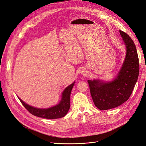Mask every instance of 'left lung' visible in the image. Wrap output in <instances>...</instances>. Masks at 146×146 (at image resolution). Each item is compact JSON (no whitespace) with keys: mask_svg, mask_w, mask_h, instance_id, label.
<instances>
[{"mask_svg":"<svg viewBox=\"0 0 146 146\" xmlns=\"http://www.w3.org/2000/svg\"><path fill=\"white\" fill-rule=\"evenodd\" d=\"M119 31L126 45V56L117 77L110 83L87 81L93 101L100 110L117 107L127 101L138 77L139 63L135 44L127 33Z\"/></svg>","mask_w":146,"mask_h":146,"instance_id":"obj_1","label":"left lung"}]
</instances>
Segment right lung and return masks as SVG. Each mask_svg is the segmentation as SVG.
Instances as JSON below:
<instances>
[{
    "instance_id": "1",
    "label": "right lung",
    "mask_w": 146,
    "mask_h": 146,
    "mask_svg": "<svg viewBox=\"0 0 146 146\" xmlns=\"http://www.w3.org/2000/svg\"><path fill=\"white\" fill-rule=\"evenodd\" d=\"M74 85V83L67 87L63 91L62 100L59 104L47 109H39L33 107L25 103L20 98L19 99L28 111L34 115L44 119H59L64 117L70 108V96Z\"/></svg>"
}]
</instances>
